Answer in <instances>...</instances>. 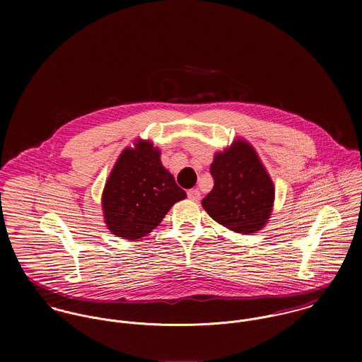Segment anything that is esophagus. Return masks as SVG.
I'll return each mask as SVG.
<instances>
[{"label":"esophagus","mask_w":362,"mask_h":362,"mask_svg":"<svg viewBox=\"0 0 362 362\" xmlns=\"http://www.w3.org/2000/svg\"><path fill=\"white\" fill-rule=\"evenodd\" d=\"M188 198L194 202H199L201 201V192L198 189H189L188 191Z\"/></svg>","instance_id":"esophagus-1"}]
</instances>
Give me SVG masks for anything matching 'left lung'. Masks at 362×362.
<instances>
[{"instance_id":"obj_1","label":"left lung","mask_w":362,"mask_h":362,"mask_svg":"<svg viewBox=\"0 0 362 362\" xmlns=\"http://www.w3.org/2000/svg\"><path fill=\"white\" fill-rule=\"evenodd\" d=\"M213 189L202 199L207 214L226 228L252 234L269 221L274 205V184L255 148L235 138L210 164Z\"/></svg>"}]
</instances>
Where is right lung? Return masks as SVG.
I'll return each mask as SVG.
<instances>
[{
  "instance_id": "obj_1",
  "label": "right lung",
  "mask_w": 362,
  "mask_h": 362,
  "mask_svg": "<svg viewBox=\"0 0 362 362\" xmlns=\"http://www.w3.org/2000/svg\"><path fill=\"white\" fill-rule=\"evenodd\" d=\"M160 155L152 141L138 139L118 156L102 195L104 223L114 235L131 241L146 237L187 198Z\"/></svg>"
}]
</instances>
